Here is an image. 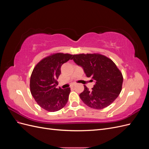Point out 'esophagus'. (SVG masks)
<instances>
[{
    "label": "esophagus",
    "mask_w": 149,
    "mask_h": 149,
    "mask_svg": "<svg viewBox=\"0 0 149 149\" xmlns=\"http://www.w3.org/2000/svg\"><path fill=\"white\" fill-rule=\"evenodd\" d=\"M74 84H73V85L71 86V88H73V87H74Z\"/></svg>",
    "instance_id": "34e87169"
}]
</instances>
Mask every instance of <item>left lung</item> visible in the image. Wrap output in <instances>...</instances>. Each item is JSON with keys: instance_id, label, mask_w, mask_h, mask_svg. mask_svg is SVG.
Listing matches in <instances>:
<instances>
[{"instance_id": "8db88e82", "label": "left lung", "mask_w": 149, "mask_h": 149, "mask_svg": "<svg viewBox=\"0 0 149 149\" xmlns=\"http://www.w3.org/2000/svg\"><path fill=\"white\" fill-rule=\"evenodd\" d=\"M72 59L83 67L87 77L96 81L91 91L84 86V91L79 94L85 104L101 109L116 100L121 92L123 76L113 61L100 53L77 54Z\"/></svg>"}]
</instances>
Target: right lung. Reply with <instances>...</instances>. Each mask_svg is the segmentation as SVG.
<instances>
[{"mask_svg": "<svg viewBox=\"0 0 149 149\" xmlns=\"http://www.w3.org/2000/svg\"><path fill=\"white\" fill-rule=\"evenodd\" d=\"M72 56L69 53H53L34 67L30 80V92L35 101L45 110L58 111L66 104L70 88H56L57 79L61 73V65L71 60Z\"/></svg>", "mask_w": 149, "mask_h": 149, "instance_id": "1", "label": "right lung"}]
</instances>
